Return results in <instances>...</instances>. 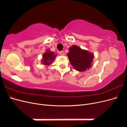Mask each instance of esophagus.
I'll use <instances>...</instances> for the list:
<instances>
[{
  "instance_id": "obj_1",
  "label": "esophagus",
  "mask_w": 127,
  "mask_h": 127,
  "mask_svg": "<svg viewBox=\"0 0 127 127\" xmlns=\"http://www.w3.org/2000/svg\"><path fill=\"white\" fill-rule=\"evenodd\" d=\"M59 53V54H60L61 55L64 56V52L63 51H60Z\"/></svg>"
}]
</instances>
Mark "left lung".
<instances>
[{
    "label": "left lung",
    "mask_w": 127,
    "mask_h": 127,
    "mask_svg": "<svg viewBox=\"0 0 127 127\" xmlns=\"http://www.w3.org/2000/svg\"><path fill=\"white\" fill-rule=\"evenodd\" d=\"M68 57L70 63L76 70L84 71L91 67L94 55L93 53L80 49L77 45L69 48Z\"/></svg>",
    "instance_id": "left-lung-1"
}]
</instances>
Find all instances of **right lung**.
I'll use <instances>...</instances> for the list:
<instances>
[{
	"label": "right lung",
	"mask_w": 127,
	"mask_h": 127,
	"mask_svg": "<svg viewBox=\"0 0 127 127\" xmlns=\"http://www.w3.org/2000/svg\"><path fill=\"white\" fill-rule=\"evenodd\" d=\"M54 52H52L48 50L47 52L44 53L43 55V59H42V64L45 65H49L52 63V61L55 59L56 55H54Z\"/></svg>",
	"instance_id": "obj_1"
}]
</instances>
